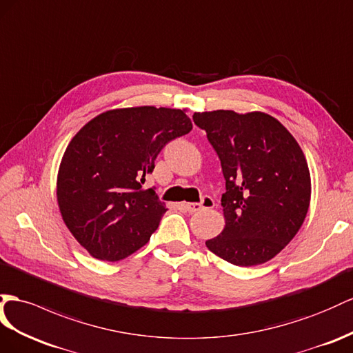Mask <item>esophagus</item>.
Returning <instances> with one entry per match:
<instances>
[{"mask_svg":"<svg viewBox=\"0 0 353 353\" xmlns=\"http://www.w3.org/2000/svg\"><path fill=\"white\" fill-rule=\"evenodd\" d=\"M183 205H185V209L188 212L195 213V212H200V210H204V209H213L214 203H213L210 196H204L201 203H185Z\"/></svg>","mask_w":353,"mask_h":353,"instance_id":"1","label":"esophagus"}]
</instances>
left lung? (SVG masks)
<instances>
[{
    "label": "left lung",
    "instance_id": "8db88e82",
    "mask_svg": "<svg viewBox=\"0 0 353 353\" xmlns=\"http://www.w3.org/2000/svg\"><path fill=\"white\" fill-rule=\"evenodd\" d=\"M192 119L218 153L227 186L225 227L205 246L234 265L267 263L295 237L310 205V171L300 144L264 112L214 110Z\"/></svg>",
    "mask_w": 353,
    "mask_h": 353
}]
</instances>
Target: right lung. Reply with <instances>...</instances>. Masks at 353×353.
<instances>
[{
  "instance_id": "1",
  "label": "right lung",
  "mask_w": 353,
  "mask_h": 353,
  "mask_svg": "<svg viewBox=\"0 0 353 353\" xmlns=\"http://www.w3.org/2000/svg\"><path fill=\"white\" fill-rule=\"evenodd\" d=\"M191 130L185 110L141 105L98 114L71 139L58 170L57 200L67 228L90 256L114 263L149 241L167 207L143 185L162 148Z\"/></svg>"
}]
</instances>
